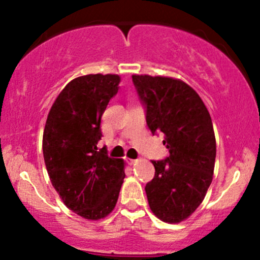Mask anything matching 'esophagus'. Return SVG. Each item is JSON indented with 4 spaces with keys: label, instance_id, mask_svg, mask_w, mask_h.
Here are the masks:
<instances>
[{
    "label": "esophagus",
    "instance_id": "1",
    "mask_svg": "<svg viewBox=\"0 0 260 260\" xmlns=\"http://www.w3.org/2000/svg\"><path fill=\"white\" fill-rule=\"evenodd\" d=\"M137 161H138V159H128V164H129V165H135V164H137Z\"/></svg>",
    "mask_w": 260,
    "mask_h": 260
}]
</instances>
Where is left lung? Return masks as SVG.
Returning a JSON list of instances; mask_svg holds the SVG:
<instances>
[{
  "instance_id": "8db88e82",
  "label": "left lung",
  "mask_w": 260,
  "mask_h": 260,
  "mask_svg": "<svg viewBox=\"0 0 260 260\" xmlns=\"http://www.w3.org/2000/svg\"><path fill=\"white\" fill-rule=\"evenodd\" d=\"M152 135L164 133L170 154L152 161L146 185L149 208L166 222L187 219L203 203L214 174L216 142L211 117L199 94L183 81L132 75Z\"/></svg>"
}]
</instances>
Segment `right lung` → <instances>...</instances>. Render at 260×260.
Instances as JSON below:
<instances>
[{"label": "right lung", "mask_w": 260, "mask_h": 260, "mask_svg": "<svg viewBox=\"0 0 260 260\" xmlns=\"http://www.w3.org/2000/svg\"><path fill=\"white\" fill-rule=\"evenodd\" d=\"M118 75L89 74L72 80L50 109L43 138L46 170L65 205L84 219L98 220L114 209L124 162L103 148L101 122L118 93Z\"/></svg>", "instance_id": "add662e5"}]
</instances>
